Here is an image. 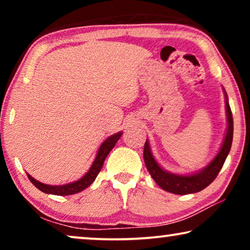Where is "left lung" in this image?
Instances as JSON below:
<instances>
[{"instance_id": "obj_1", "label": "left lung", "mask_w": 250, "mask_h": 250, "mask_svg": "<svg viewBox=\"0 0 250 250\" xmlns=\"http://www.w3.org/2000/svg\"><path fill=\"white\" fill-rule=\"evenodd\" d=\"M225 108H227V118H228V131L225 134L223 145H222L220 151L215 158L199 172L191 174V175H179V174H173L163 169L153 158L151 149H150L149 141L146 140L145 149H143V158L146 168H148L150 175L158 186L168 192L175 194H189L196 193L204 190L205 188L209 186L220 173V170L224 165L225 159L230 152L232 139H233V118H232V112L230 104L228 101V95L225 93Z\"/></svg>"}]
</instances>
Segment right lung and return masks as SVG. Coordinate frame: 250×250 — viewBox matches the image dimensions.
Here are the masks:
<instances>
[{"instance_id":"obj_1","label":"right lung","mask_w":250,"mask_h":250,"mask_svg":"<svg viewBox=\"0 0 250 250\" xmlns=\"http://www.w3.org/2000/svg\"><path fill=\"white\" fill-rule=\"evenodd\" d=\"M122 136V132L116 133V134L109 136L107 140H104V142L100 146V149L97 153V157H95L93 164L88 169V172L85 174V175L82 177V179L75 181V182L63 184V186H49V184H44L40 181H37L29 175L28 179L30 180L34 186H35L37 189L42 191V192L49 193V194H57V196H68V194H75L81 192L84 189H86L87 187H90L92 183L94 182L95 177L98 176V174L100 173V170L104 166V163L105 158H107L108 153L111 151V149L114 148L116 143Z\"/></svg>"}]
</instances>
